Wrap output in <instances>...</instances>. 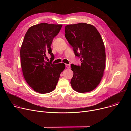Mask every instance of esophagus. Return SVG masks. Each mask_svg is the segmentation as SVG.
<instances>
[{
	"instance_id": "1",
	"label": "esophagus",
	"mask_w": 131,
	"mask_h": 131,
	"mask_svg": "<svg viewBox=\"0 0 131 131\" xmlns=\"http://www.w3.org/2000/svg\"><path fill=\"white\" fill-rule=\"evenodd\" d=\"M65 66H66V67L67 68H69L70 67V65H69V64H65Z\"/></svg>"
}]
</instances>
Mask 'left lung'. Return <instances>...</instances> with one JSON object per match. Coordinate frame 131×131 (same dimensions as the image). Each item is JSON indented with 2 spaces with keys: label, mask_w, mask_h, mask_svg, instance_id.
<instances>
[{
  "label": "left lung",
  "mask_w": 131,
  "mask_h": 131,
  "mask_svg": "<svg viewBox=\"0 0 131 131\" xmlns=\"http://www.w3.org/2000/svg\"><path fill=\"white\" fill-rule=\"evenodd\" d=\"M65 32L74 55L81 62L80 66L71 65L73 72L71 86L79 93L92 91L100 83L106 66L105 48L101 36L95 27L83 23L66 25Z\"/></svg>",
  "instance_id": "obj_1"
}]
</instances>
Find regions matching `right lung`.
Masks as SVG:
<instances>
[{
	"label": "right lung",
	"mask_w": 131,
	"mask_h": 131,
	"mask_svg": "<svg viewBox=\"0 0 131 131\" xmlns=\"http://www.w3.org/2000/svg\"><path fill=\"white\" fill-rule=\"evenodd\" d=\"M62 25L42 23L31 26L27 31L20 50L23 76L28 85L41 94L50 93L56 88L64 63L52 64L54 56L51 45L60 32ZM51 55L47 62L46 55Z\"/></svg>",
	"instance_id": "add662e5"
}]
</instances>
